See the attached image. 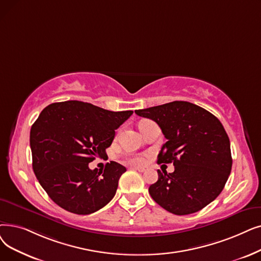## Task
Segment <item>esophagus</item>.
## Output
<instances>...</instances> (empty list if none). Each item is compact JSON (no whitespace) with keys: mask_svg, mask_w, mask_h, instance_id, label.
<instances>
[{"mask_svg":"<svg viewBox=\"0 0 261 261\" xmlns=\"http://www.w3.org/2000/svg\"><path fill=\"white\" fill-rule=\"evenodd\" d=\"M133 169H135V171H138V172H140V173H144V172L146 171V169H145L144 167H137V166L133 167Z\"/></svg>","mask_w":261,"mask_h":261,"instance_id":"34e87169","label":"esophagus"}]
</instances>
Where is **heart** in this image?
I'll use <instances>...</instances> for the list:
<instances>
[{"mask_svg":"<svg viewBox=\"0 0 261 261\" xmlns=\"http://www.w3.org/2000/svg\"><path fill=\"white\" fill-rule=\"evenodd\" d=\"M146 121H148V120H144V121H142L141 123L146 122ZM129 161H130L131 163H134V164H143V163H144V158L141 156V155H137V156L131 158Z\"/></svg>","mask_w":261,"mask_h":261,"instance_id":"1","label":"heart"}]
</instances>
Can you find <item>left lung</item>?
<instances>
[{"label":"left lung","mask_w":261,"mask_h":261,"mask_svg":"<svg viewBox=\"0 0 261 261\" xmlns=\"http://www.w3.org/2000/svg\"><path fill=\"white\" fill-rule=\"evenodd\" d=\"M135 114L155 121L167 142L158 163H174V173L158 171L149 187L152 199L168 212L186 215L217 198L232 165L230 142L221 121L207 110L187 101L137 110Z\"/></svg>","instance_id":"1"}]
</instances>
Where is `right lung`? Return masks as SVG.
Segmentation results:
<instances>
[{
	"label": "right lung",
	"mask_w": 261,
	"mask_h": 261,
	"mask_svg": "<svg viewBox=\"0 0 261 261\" xmlns=\"http://www.w3.org/2000/svg\"><path fill=\"white\" fill-rule=\"evenodd\" d=\"M132 114L76 100L41 111L30 133L33 169L56 205L75 214H90L112 200L126 167L111 161L98 172L88 163L107 154L115 130Z\"/></svg>",
	"instance_id": "add662e5"
}]
</instances>
